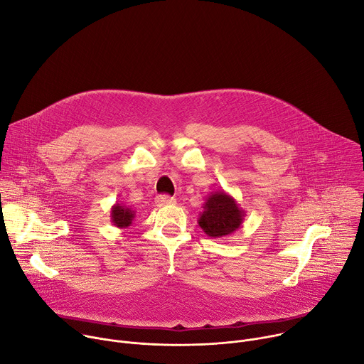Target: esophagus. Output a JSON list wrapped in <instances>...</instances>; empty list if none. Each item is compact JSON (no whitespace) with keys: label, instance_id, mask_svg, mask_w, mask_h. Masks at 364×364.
I'll list each match as a JSON object with an SVG mask.
<instances>
[{"label":"esophagus","instance_id":"esophagus-1","mask_svg":"<svg viewBox=\"0 0 364 364\" xmlns=\"http://www.w3.org/2000/svg\"><path fill=\"white\" fill-rule=\"evenodd\" d=\"M176 200L173 198H171L169 195H159L156 196V203L158 206H166V205H173Z\"/></svg>","mask_w":364,"mask_h":364}]
</instances>
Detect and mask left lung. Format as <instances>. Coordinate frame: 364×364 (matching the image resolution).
<instances>
[{"label": "left lung", "instance_id": "left-lung-1", "mask_svg": "<svg viewBox=\"0 0 364 364\" xmlns=\"http://www.w3.org/2000/svg\"><path fill=\"white\" fill-rule=\"evenodd\" d=\"M198 224L210 238H224L238 231L244 223L245 210L225 191H215L203 202Z\"/></svg>", "mask_w": 364, "mask_h": 364}]
</instances>
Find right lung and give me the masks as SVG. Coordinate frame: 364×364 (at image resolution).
Wrapping results in <instances>:
<instances>
[{
	"label": "right lung",
	"mask_w": 364,
	"mask_h": 364,
	"mask_svg": "<svg viewBox=\"0 0 364 364\" xmlns=\"http://www.w3.org/2000/svg\"><path fill=\"white\" fill-rule=\"evenodd\" d=\"M136 212L127 206V205H122V203H114L110 209V220L112 224L120 230L129 228L134 220Z\"/></svg>",
	"instance_id": "right-lung-1"
}]
</instances>
